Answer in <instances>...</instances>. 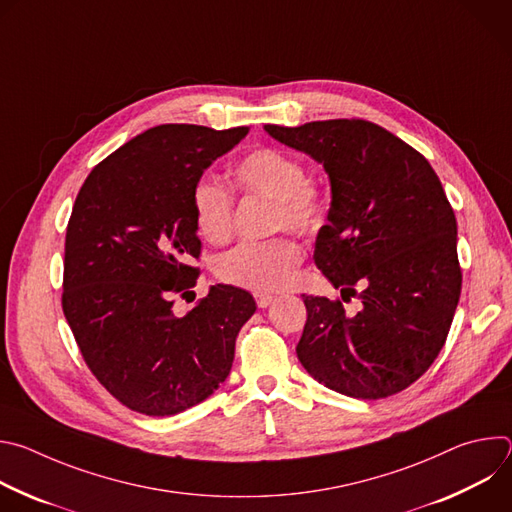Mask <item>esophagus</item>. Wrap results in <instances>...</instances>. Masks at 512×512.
<instances>
[{
	"mask_svg": "<svg viewBox=\"0 0 512 512\" xmlns=\"http://www.w3.org/2000/svg\"><path fill=\"white\" fill-rule=\"evenodd\" d=\"M255 296V302H257V306L259 308H267L275 298L273 296H269V294H253Z\"/></svg>",
	"mask_w": 512,
	"mask_h": 512,
	"instance_id": "esophagus-1",
	"label": "esophagus"
}]
</instances>
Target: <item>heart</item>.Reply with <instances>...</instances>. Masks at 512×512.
Listing matches in <instances>:
<instances>
[{"instance_id": "obj_1", "label": "heart", "mask_w": 512, "mask_h": 512, "mask_svg": "<svg viewBox=\"0 0 512 512\" xmlns=\"http://www.w3.org/2000/svg\"><path fill=\"white\" fill-rule=\"evenodd\" d=\"M231 176L243 196L273 200V231L289 229L310 237L324 227L328 214L324 192L306 180V168L294 154L277 148L251 150L233 166ZM190 202L198 233L212 245L229 243L235 233L233 192L202 176L192 186ZM302 257L300 243L291 237L241 243L216 261V275L225 283L267 294L291 281Z\"/></svg>"}]
</instances>
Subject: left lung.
<instances>
[{"mask_svg": "<svg viewBox=\"0 0 512 512\" xmlns=\"http://www.w3.org/2000/svg\"><path fill=\"white\" fill-rule=\"evenodd\" d=\"M265 129L322 162L332 184L314 263L342 298L304 296L300 362L348 397L405 391L444 348L462 291L456 214L440 178L409 143L364 119ZM350 297L363 302L354 317L343 310Z\"/></svg>", "mask_w": 512, "mask_h": 512, "instance_id": "obj_1", "label": "left lung"}]
</instances>
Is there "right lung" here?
Segmentation results:
<instances>
[{
  "instance_id": "1",
  "label": "right lung",
  "mask_w": 512,
  "mask_h": 512,
  "mask_svg": "<svg viewBox=\"0 0 512 512\" xmlns=\"http://www.w3.org/2000/svg\"><path fill=\"white\" fill-rule=\"evenodd\" d=\"M249 133L168 123L139 133L81 186L64 239L62 312L95 379L131 411L164 417L212 395L231 373L255 300L212 285L186 316L202 243L192 186Z\"/></svg>"
}]
</instances>
